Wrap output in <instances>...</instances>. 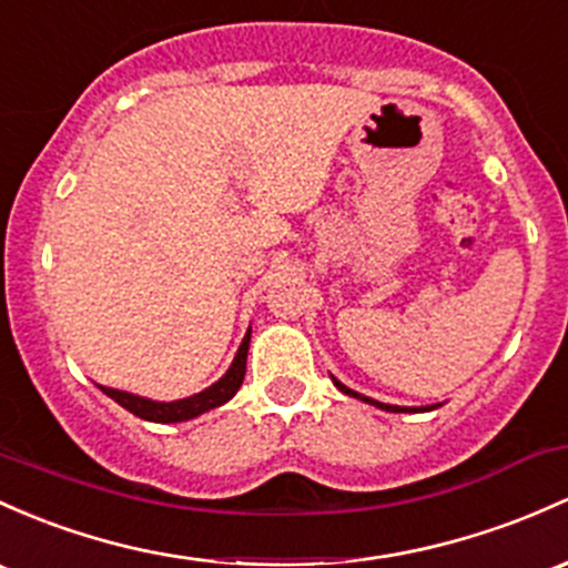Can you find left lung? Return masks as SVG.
<instances>
[{
  "label": "left lung",
  "instance_id": "obj_1",
  "mask_svg": "<svg viewBox=\"0 0 568 568\" xmlns=\"http://www.w3.org/2000/svg\"><path fill=\"white\" fill-rule=\"evenodd\" d=\"M333 382H335V379H333ZM335 387H338V389H341V393L352 395V398H359V400H365V404H371V406H379V408H384V412H412V408H404V406H389V404H379V400H371V398H363V395H359V393H355V389L344 387V384H341V382H335Z\"/></svg>",
  "mask_w": 568,
  "mask_h": 568
}]
</instances>
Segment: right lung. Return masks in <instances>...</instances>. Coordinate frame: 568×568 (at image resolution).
I'll list each match as a JSON object with an SVG mask.
<instances>
[{"instance_id": "1", "label": "right lung", "mask_w": 568, "mask_h": 568, "mask_svg": "<svg viewBox=\"0 0 568 568\" xmlns=\"http://www.w3.org/2000/svg\"><path fill=\"white\" fill-rule=\"evenodd\" d=\"M248 335H252V333H246V338H243L241 349H237V355L233 359V365H230L227 374H224L222 379L213 384V387L203 389V393H197V395H192V398L170 400V404H160V400L138 398V395L121 393V389H111V387H102V393H105L108 398H113L119 406H124L126 412L135 414V417L149 419V423H184V419L197 417V414L209 412V408H216V406L227 404V400L237 393V387H241L243 376H246Z\"/></svg>"}]
</instances>
